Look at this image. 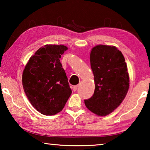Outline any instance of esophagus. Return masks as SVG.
Here are the masks:
<instances>
[{"instance_id":"obj_1","label":"esophagus","mask_w":150,"mask_h":150,"mask_svg":"<svg viewBox=\"0 0 150 150\" xmlns=\"http://www.w3.org/2000/svg\"><path fill=\"white\" fill-rule=\"evenodd\" d=\"M77 87H78L77 85L73 86V91H77Z\"/></svg>"}]
</instances>
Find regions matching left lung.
<instances>
[{"mask_svg": "<svg viewBox=\"0 0 150 150\" xmlns=\"http://www.w3.org/2000/svg\"><path fill=\"white\" fill-rule=\"evenodd\" d=\"M95 83V92L85 105L92 112L106 116L125 98L129 88V75L125 59L115 46L98 45L90 55Z\"/></svg>", "mask_w": 150, "mask_h": 150, "instance_id": "left-lung-1", "label": "left lung"}]
</instances>
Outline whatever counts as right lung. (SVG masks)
I'll return each instance as SVG.
<instances>
[{
    "label": "right lung",
    "instance_id": "1",
    "mask_svg": "<svg viewBox=\"0 0 150 150\" xmlns=\"http://www.w3.org/2000/svg\"><path fill=\"white\" fill-rule=\"evenodd\" d=\"M67 49L63 45H45L30 58L24 69V92L32 105L44 115L62 111L71 95L59 60Z\"/></svg>",
    "mask_w": 150,
    "mask_h": 150
}]
</instances>
